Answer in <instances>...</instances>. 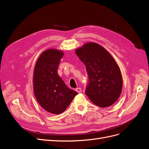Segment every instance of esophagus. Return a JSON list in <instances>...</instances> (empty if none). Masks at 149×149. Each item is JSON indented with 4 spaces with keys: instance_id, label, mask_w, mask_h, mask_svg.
I'll list each match as a JSON object with an SVG mask.
<instances>
[{
    "instance_id": "esophagus-1",
    "label": "esophagus",
    "mask_w": 149,
    "mask_h": 149,
    "mask_svg": "<svg viewBox=\"0 0 149 149\" xmlns=\"http://www.w3.org/2000/svg\"><path fill=\"white\" fill-rule=\"evenodd\" d=\"M76 91H77L78 93H81V88H76Z\"/></svg>"
}]
</instances>
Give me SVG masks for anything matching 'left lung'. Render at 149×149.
Returning a JSON list of instances; mask_svg holds the SVG:
<instances>
[{
  "mask_svg": "<svg viewBox=\"0 0 149 149\" xmlns=\"http://www.w3.org/2000/svg\"><path fill=\"white\" fill-rule=\"evenodd\" d=\"M75 53L86 68L89 83L85 93L96 105L109 107L118 100L123 89V76L114 58L100 45L88 42Z\"/></svg>",
  "mask_w": 149,
  "mask_h": 149,
  "instance_id": "left-lung-1",
  "label": "left lung"
}]
</instances>
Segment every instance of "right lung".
Here are the masks:
<instances>
[{"mask_svg":"<svg viewBox=\"0 0 149 149\" xmlns=\"http://www.w3.org/2000/svg\"><path fill=\"white\" fill-rule=\"evenodd\" d=\"M63 55L60 49H46L38 57L33 70L35 96L43 109L53 114L63 112L78 94L67 86L58 74Z\"/></svg>","mask_w":149,"mask_h":149,"instance_id":"right-lung-1","label":"right lung"}]
</instances>
